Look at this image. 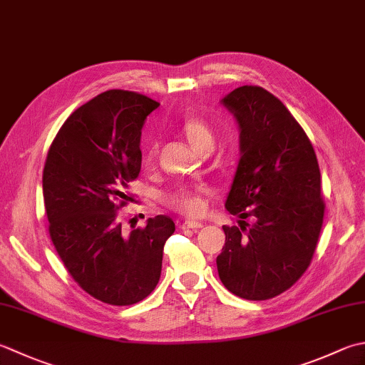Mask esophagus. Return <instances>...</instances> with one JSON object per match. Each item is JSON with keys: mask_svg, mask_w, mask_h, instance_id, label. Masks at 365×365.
I'll return each mask as SVG.
<instances>
[{"mask_svg": "<svg viewBox=\"0 0 365 365\" xmlns=\"http://www.w3.org/2000/svg\"><path fill=\"white\" fill-rule=\"evenodd\" d=\"M183 227H187V230H201V227L204 226L201 221H192V220H188L185 221V223L182 225Z\"/></svg>", "mask_w": 365, "mask_h": 365, "instance_id": "obj_1", "label": "esophagus"}]
</instances>
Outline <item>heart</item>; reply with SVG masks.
I'll return each instance as SVG.
<instances>
[{
    "instance_id": "b5f03b06",
    "label": "heart",
    "mask_w": 365,
    "mask_h": 365,
    "mask_svg": "<svg viewBox=\"0 0 365 365\" xmlns=\"http://www.w3.org/2000/svg\"><path fill=\"white\" fill-rule=\"evenodd\" d=\"M182 133L190 140V144L197 152L212 150L215 145V133L209 126L207 121L199 117H187L182 121ZM156 152V142L152 140L147 148V156L153 158ZM205 192L204 187H177L164 195V202L173 209L188 213V215H197L204 209L202 195Z\"/></svg>"
}]
</instances>
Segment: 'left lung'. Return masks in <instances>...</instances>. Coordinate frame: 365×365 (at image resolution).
I'll use <instances>...</instances> for the list:
<instances>
[{"label": "left lung", "mask_w": 365, "mask_h": 365, "mask_svg": "<svg viewBox=\"0 0 365 365\" xmlns=\"http://www.w3.org/2000/svg\"><path fill=\"white\" fill-rule=\"evenodd\" d=\"M220 104L239 128L240 160L225 207L255 218L247 232L223 226L217 258L221 283L247 301H266L291 288L309 267L323 226L315 150L280 99L244 85ZM245 223V221H244Z\"/></svg>", "instance_id": "8db88e82"}]
</instances>
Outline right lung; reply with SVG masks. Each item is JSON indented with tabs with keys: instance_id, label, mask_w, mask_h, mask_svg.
<instances>
[{
	"instance_id": "right-lung-1",
	"label": "right lung",
	"mask_w": 365,
	"mask_h": 365,
	"mask_svg": "<svg viewBox=\"0 0 365 365\" xmlns=\"http://www.w3.org/2000/svg\"><path fill=\"white\" fill-rule=\"evenodd\" d=\"M158 106L134 91H104L64 121L46 160L42 191L56 253L83 291L110 305L138 304L155 289L175 231L158 215L125 234L115 212L140 173L142 128Z\"/></svg>"
}]
</instances>
